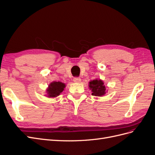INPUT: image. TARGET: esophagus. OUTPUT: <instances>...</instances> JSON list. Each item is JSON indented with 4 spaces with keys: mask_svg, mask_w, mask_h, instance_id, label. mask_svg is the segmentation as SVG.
<instances>
[{
    "mask_svg": "<svg viewBox=\"0 0 155 155\" xmlns=\"http://www.w3.org/2000/svg\"><path fill=\"white\" fill-rule=\"evenodd\" d=\"M74 82L75 83H80L81 82V79L79 78H74L73 79Z\"/></svg>",
    "mask_w": 155,
    "mask_h": 155,
    "instance_id": "esophagus-1",
    "label": "esophagus"
}]
</instances>
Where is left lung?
<instances>
[{"label": "left lung", "mask_w": 155, "mask_h": 155, "mask_svg": "<svg viewBox=\"0 0 155 155\" xmlns=\"http://www.w3.org/2000/svg\"><path fill=\"white\" fill-rule=\"evenodd\" d=\"M88 87L92 91V95L95 96H104L107 91L104 83L100 79H96L91 81L88 84Z\"/></svg>", "instance_id": "8db88e82"}]
</instances>
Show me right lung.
I'll return each instance as SVG.
<instances>
[{
    "label": "right lung",
    "instance_id": "right-lung-1",
    "mask_svg": "<svg viewBox=\"0 0 155 155\" xmlns=\"http://www.w3.org/2000/svg\"><path fill=\"white\" fill-rule=\"evenodd\" d=\"M66 85L61 81H53L49 84L48 87L46 89L48 97H55L60 95V94L64 91Z\"/></svg>",
    "mask_w": 155,
    "mask_h": 155
}]
</instances>
